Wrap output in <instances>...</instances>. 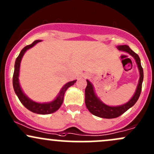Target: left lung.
Masks as SVG:
<instances>
[{
    "label": "left lung",
    "mask_w": 154,
    "mask_h": 154,
    "mask_svg": "<svg viewBox=\"0 0 154 154\" xmlns=\"http://www.w3.org/2000/svg\"><path fill=\"white\" fill-rule=\"evenodd\" d=\"M117 48L120 51L128 53L130 55H131L132 57L134 58L137 66H138L139 70H140V81H139L138 86H137V90L135 92L134 95L128 103L124 104V105L119 106H109L102 103L97 98L95 92H94L93 87H92V84L88 80H87V86L85 89L86 106H87V109L90 111V112H91L92 115L99 117H102V118H115V117L123 115L124 112H126L128 109H130L131 107L133 106L136 103L142 91V84H143V69L142 67L140 57L128 45H120Z\"/></svg>",
    "instance_id": "1"
}]
</instances>
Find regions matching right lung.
<instances>
[{
  "mask_svg": "<svg viewBox=\"0 0 154 154\" xmlns=\"http://www.w3.org/2000/svg\"><path fill=\"white\" fill-rule=\"evenodd\" d=\"M41 42V40H35L33 43H31L29 45H26V47L23 48L22 51L20 53L19 56L17 57L15 61V64H14V74H13V87H14V92H15L16 95H17L18 98H19L20 101L22 103L23 105L28 109L31 112H34V113L39 114V115H48V114L54 113V112H57V111L60 108L61 105L63 103L64 100V95L65 93V91L68 87L70 86L73 85L75 83L76 80L72 81L67 83L65 85L62 87L59 92V95H58L57 98L54 100V101L51 102V103H36V102L32 101L30 100L29 97H27L24 95L23 92L22 90L20 88V86L19 84V72H20V65L21 59H22L23 56L24 55L25 52L28 50V49L32 48L34 45H36L38 42Z\"/></svg>",
  "mask_w": 154,
  "mask_h": 154,
  "instance_id": "add662e5",
  "label": "right lung"
}]
</instances>
